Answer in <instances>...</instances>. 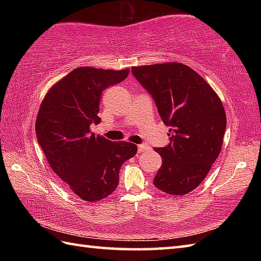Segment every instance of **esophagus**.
<instances>
[{"label": "esophagus", "instance_id": "1", "mask_svg": "<svg viewBox=\"0 0 261 261\" xmlns=\"http://www.w3.org/2000/svg\"><path fill=\"white\" fill-rule=\"evenodd\" d=\"M149 149V147L147 146V145H139L138 146V152H143V151H146V150H148Z\"/></svg>", "mask_w": 261, "mask_h": 261}]
</instances>
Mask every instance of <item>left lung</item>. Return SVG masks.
Masks as SVG:
<instances>
[{
    "label": "left lung",
    "mask_w": 261,
    "mask_h": 261,
    "mask_svg": "<svg viewBox=\"0 0 261 261\" xmlns=\"http://www.w3.org/2000/svg\"><path fill=\"white\" fill-rule=\"evenodd\" d=\"M153 98L169 143L154 148L163 159L153 185L170 195H186L201 184L219 157L226 129L223 104L201 75L179 63L132 67Z\"/></svg>",
    "instance_id": "left-lung-1"
}]
</instances>
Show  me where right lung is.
<instances>
[{"label": "right lung", "instance_id": "obj_1", "mask_svg": "<svg viewBox=\"0 0 261 261\" xmlns=\"http://www.w3.org/2000/svg\"><path fill=\"white\" fill-rule=\"evenodd\" d=\"M127 75L129 69L79 67L49 90L39 109L38 143L55 174L83 201L96 202L112 194L121 166L137 153L135 143L112 142L90 129L101 122L102 92Z\"/></svg>", "mask_w": 261, "mask_h": 261}]
</instances>
